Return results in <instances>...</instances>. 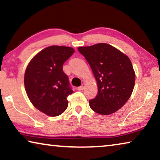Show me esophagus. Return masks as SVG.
Segmentation results:
<instances>
[{
    "mask_svg": "<svg viewBox=\"0 0 160 160\" xmlns=\"http://www.w3.org/2000/svg\"><path fill=\"white\" fill-rule=\"evenodd\" d=\"M84 88H85V84H84V83H82L81 86L78 88V90H82L84 89Z\"/></svg>",
    "mask_w": 160,
    "mask_h": 160,
    "instance_id": "1",
    "label": "esophagus"
}]
</instances>
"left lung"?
<instances>
[{"mask_svg": "<svg viewBox=\"0 0 160 160\" xmlns=\"http://www.w3.org/2000/svg\"><path fill=\"white\" fill-rule=\"evenodd\" d=\"M78 49L86 59L97 81L98 95L89 101L90 107L101 115L117 111L129 99L134 87L135 72L129 58L106 43Z\"/></svg>", "mask_w": 160, "mask_h": 160, "instance_id": "1", "label": "left lung"}]
</instances>
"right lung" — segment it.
<instances>
[{
	"instance_id": "obj_1",
	"label": "right lung",
	"mask_w": 160,
	"mask_h": 160,
	"mask_svg": "<svg viewBox=\"0 0 160 160\" xmlns=\"http://www.w3.org/2000/svg\"><path fill=\"white\" fill-rule=\"evenodd\" d=\"M75 52L71 47L51 46L39 52L28 64L24 75L27 94L38 110L57 116L68 106L73 92L62 65Z\"/></svg>"
}]
</instances>
